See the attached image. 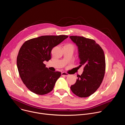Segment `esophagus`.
<instances>
[{
  "label": "esophagus",
  "instance_id": "obj_1",
  "mask_svg": "<svg viewBox=\"0 0 125 125\" xmlns=\"http://www.w3.org/2000/svg\"><path fill=\"white\" fill-rule=\"evenodd\" d=\"M61 75L62 76H65V77H67V76H68L69 75L68 74H67V73H65V72H62V73H61Z\"/></svg>",
  "mask_w": 125,
  "mask_h": 125
}]
</instances>
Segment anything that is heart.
Here are the masks:
<instances>
[{
    "label": "heart",
    "mask_w": 125,
    "mask_h": 125,
    "mask_svg": "<svg viewBox=\"0 0 125 125\" xmlns=\"http://www.w3.org/2000/svg\"><path fill=\"white\" fill-rule=\"evenodd\" d=\"M65 46H68V47H71V48H72L73 49H74V46L72 44L68 43V44H66Z\"/></svg>",
    "instance_id": "obj_1"
}]
</instances>
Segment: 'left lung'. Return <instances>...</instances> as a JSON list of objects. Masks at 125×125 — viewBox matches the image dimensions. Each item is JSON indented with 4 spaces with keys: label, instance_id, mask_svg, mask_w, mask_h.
<instances>
[{
    "label": "left lung",
    "instance_id": "left-lung-1",
    "mask_svg": "<svg viewBox=\"0 0 125 125\" xmlns=\"http://www.w3.org/2000/svg\"><path fill=\"white\" fill-rule=\"evenodd\" d=\"M70 38L78 46L79 66H84L83 74L78 76L71 90L79 97L90 96L96 92L104 78L106 66L104 51L94 40L74 35Z\"/></svg>",
    "mask_w": 125,
    "mask_h": 125
}]
</instances>
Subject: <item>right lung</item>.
I'll return each mask as SVG.
<instances>
[{"instance_id": "1", "label": "right lung", "mask_w": 125, "mask_h": 125, "mask_svg": "<svg viewBox=\"0 0 125 125\" xmlns=\"http://www.w3.org/2000/svg\"><path fill=\"white\" fill-rule=\"evenodd\" d=\"M68 37L67 35H43L25 42L17 58L19 75L31 92L44 95L52 91L61 73L52 72L45 67L44 61L51 58L52 48Z\"/></svg>"}]
</instances>
